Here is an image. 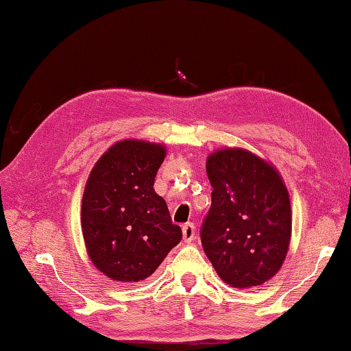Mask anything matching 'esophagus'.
<instances>
[{
    "instance_id": "1",
    "label": "esophagus",
    "mask_w": 351,
    "mask_h": 351,
    "mask_svg": "<svg viewBox=\"0 0 351 351\" xmlns=\"http://www.w3.org/2000/svg\"><path fill=\"white\" fill-rule=\"evenodd\" d=\"M182 235H183V241H185V243H191V241L194 240V226L193 224L183 226Z\"/></svg>"
}]
</instances>
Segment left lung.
<instances>
[{
    "instance_id": "left-lung-1",
    "label": "left lung",
    "mask_w": 351,
    "mask_h": 351,
    "mask_svg": "<svg viewBox=\"0 0 351 351\" xmlns=\"http://www.w3.org/2000/svg\"><path fill=\"white\" fill-rule=\"evenodd\" d=\"M212 206L201 241L218 276L234 287L271 279L287 256L292 213L281 176L243 149H223L207 158Z\"/></svg>"
}]
</instances>
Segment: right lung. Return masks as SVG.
Segmentation results:
<instances>
[{
	"mask_svg": "<svg viewBox=\"0 0 351 351\" xmlns=\"http://www.w3.org/2000/svg\"><path fill=\"white\" fill-rule=\"evenodd\" d=\"M166 157L160 144L127 139L108 149L86 183L82 229L88 254L108 278H149L182 240L165 199L154 190Z\"/></svg>",
	"mask_w": 351,
	"mask_h": 351,
	"instance_id": "add662e5",
	"label": "right lung"
}]
</instances>
